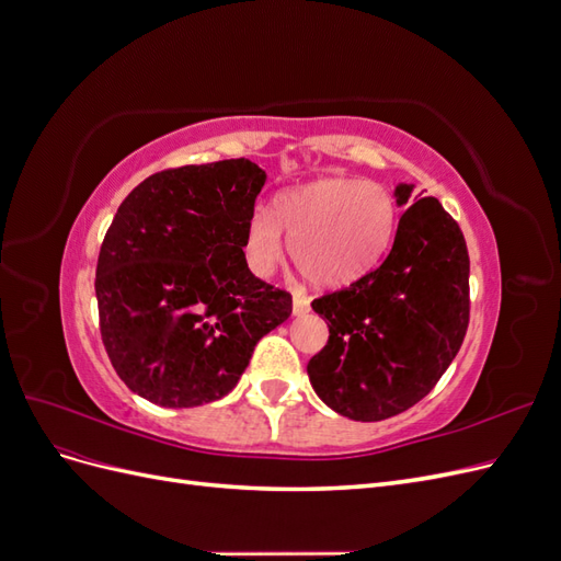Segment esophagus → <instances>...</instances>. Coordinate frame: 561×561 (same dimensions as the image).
I'll return each instance as SVG.
<instances>
[{
	"label": "esophagus",
	"instance_id": "obj_1",
	"mask_svg": "<svg viewBox=\"0 0 561 561\" xmlns=\"http://www.w3.org/2000/svg\"><path fill=\"white\" fill-rule=\"evenodd\" d=\"M309 311H311V301H309V297L295 295V299H293V316L301 318V316H307Z\"/></svg>",
	"mask_w": 561,
	"mask_h": 561
}]
</instances>
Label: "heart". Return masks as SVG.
Instances as JSON below:
<instances>
[{"mask_svg":"<svg viewBox=\"0 0 561 561\" xmlns=\"http://www.w3.org/2000/svg\"><path fill=\"white\" fill-rule=\"evenodd\" d=\"M396 198L383 184L322 178L271 201L268 215L250 217L243 252L252 274L268 276L283 260V239L299 274L339 290L367 276L393 241Z\"/></svg>","mask_w":561,"mask_h":561,"instance_id":"b5f03b06","label":"heart"}]
</instances>
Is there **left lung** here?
Wrapping results in <instances>:
<instances>
[{"label": "left lung", "instance_id": "left-lung-1", "mask_svg": "<svg viewBox=\"0 0 561 561\" xmlns=\"http://www.w3.org/2000/svg\"><path fill=\"white\" fill-rule=\"evenodd\" d=\"M396 196L404 206L412 186ZM468 278L463 231L443 203L407 206L386 260L311 304L330 328L307 367L318 398L353 421H383L426 398L463 344Z\"/></svg>", "mask_w": 561, "mask_h": 561}]
</instances>
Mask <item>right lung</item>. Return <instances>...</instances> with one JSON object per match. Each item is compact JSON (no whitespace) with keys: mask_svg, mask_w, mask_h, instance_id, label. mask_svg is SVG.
I'll return each instance as SVG.
<instances>
[{"mask_svg":"<svg viewBox=\"0 0 561 561\" xmlns=\"http://www.w3.org/2000/svg\"><path fill=\"white\" fill-rule=\"evenodd\" d=\"M266 173L248 159L168 168L124 198L100 245V334L122 381L161 407H198L239 383L293 313L254 278L243 241Z\"/></svg>","mask_w":561,"mask_h":561,"instance_id":"obj_1","label":"right lung"}]
</instances>
